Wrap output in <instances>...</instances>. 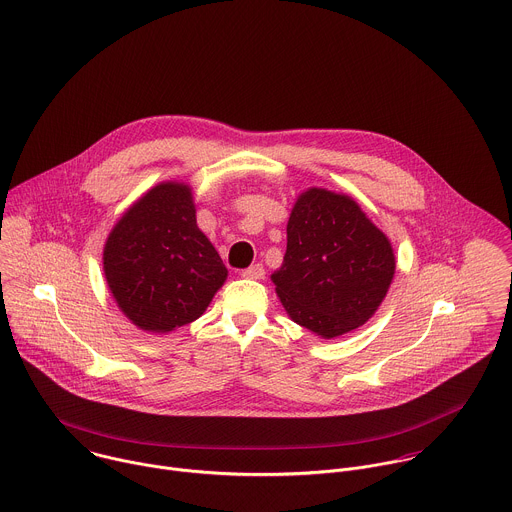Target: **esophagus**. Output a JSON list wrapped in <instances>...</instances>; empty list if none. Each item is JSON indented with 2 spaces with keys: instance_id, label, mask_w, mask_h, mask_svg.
Instances as JSON below:
<instances>
[{
  "instance_id": "34e87169",
  "label": "esophagus",
  "mask_w": 512,
  "mask_h": 512,
  "mask_svg": "<svg viewBox=\"0 0 512 512\" xmlns=\"http://www.w3.org/2000/svg\"><path fill=\"white\" fill-rule=\"evenodd\" d=\"M241 277L243 279H253V281H259V279H263L265 277V269H263V265H251L249 269H245V271H241Z\"/></svg>"
}]
</instances>
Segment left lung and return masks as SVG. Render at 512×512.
Segmentation results:
<instances>
[{"label": "left lung", "mask_w": 512, "mask_h": 512, "mask_svg": "<svg viewBox=\"0 0 512 512\" xmlns=\"http://www.w3.org/2000/svg\"><path fill=\"white\" fill-rule=\"evenodd\" d=\"M395 267L389 237L353 197L309 187L291 209L287 251L271 281L297 325L335 339L375 315Z\"/></svg>", "instance_id": "left-lung-1"}]
</instances>
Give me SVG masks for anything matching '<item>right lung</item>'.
<instances>
[{
  "instance_id": "1",
  "label": "right lung",
  "mask_w": 512,
  "mask_h": 512,
  "mask_svg": "<svg viewBox=\"0 0 512 512\" xmlns=\"http://www.w3.org/2000/svg\"><path fill=\"white\" fill-rule=\"evenodd\" d=\"M103 273L121 313L157 335L199 319L227 279L197 227L191 187L179 181L157 183L121 215L103 247Z\"/></svg>"
}]
</instances>
